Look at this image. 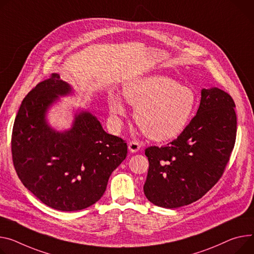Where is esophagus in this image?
I'll use <instances>...</instances> for the list:
<instances>
[{
    "label": "esophagus",
    "mask_w": 254,
    "mask_h": 254,
    "mask_svg": "<svg viewBox=\"0 0 254 254\" xmlns=\"http://www.w3.org/2000/svg\"><path fill=\"white\" fill-rule=\"evenodd\" d=\"M128 148L131 152H137L140 149V144L137 141H130L128 144Z\"/></svg>",
    "instance_id": "obj_1"
}]
</instances>
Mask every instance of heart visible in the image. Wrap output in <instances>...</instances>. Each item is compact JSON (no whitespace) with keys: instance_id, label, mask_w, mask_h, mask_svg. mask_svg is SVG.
Masks as SVG:
<instances>
[{"instance_id":"obj_1","label":"heart","mask_w":254,"mask_h":254,"mask_svg":"<svg viewBox=\"0 0 254 254\" xmlns=\"http://www.w3.org/2000/svg\"><path fill=\"white\" fill-rule=\"evenodd\" d=\"M123 96L135 108L136 124L154 141H167L179 136L189 124L196 106L192 89L163 75L129 81L123 88ZM109 108L116 119L127 115L121 96L117 93H110Z\"/></svg>"}]
</instances>
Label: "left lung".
<instances>
[{"label":"left lung","instance_id":"8db88e82","mask_svg":"<svg viewBox=\"0 0 254 254\" xmlns=\"http://www.w3.org/2000/svg\"><path fill=\"white\" fill-rule=\"evenodd\" d=\"M234 108L224 90L203 88L196 115L178 137L145 149L149 168L143 191L151 203L166 208L190 204L220 180L236 140Z\"/></svg>","mask_w":254,"mask_h":254}]
</instances>
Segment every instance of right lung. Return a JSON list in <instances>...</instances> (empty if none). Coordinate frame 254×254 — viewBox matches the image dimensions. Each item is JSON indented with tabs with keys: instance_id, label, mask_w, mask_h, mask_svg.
<instances>
[{
	"instance_id": "add662e5",
	"label": "right lung",
	"mask_w": 254,
	"mask_h": 254,
	"mask_svg": "<svg viewBox=\"0 0 254 254\" xmlns=\"http://www.w3.org/2000/svg\"><path fill=\"white\" fill-rule=\"evenodd\" d=\"M72 93L57 73L38 83L19 108L11 141L19 179L43 203L62 211L100 200L111 174L127 157V143L107 133L88 111L77 110L68 130L49 125V109Z\"/></svg>"
}]
</instances>
